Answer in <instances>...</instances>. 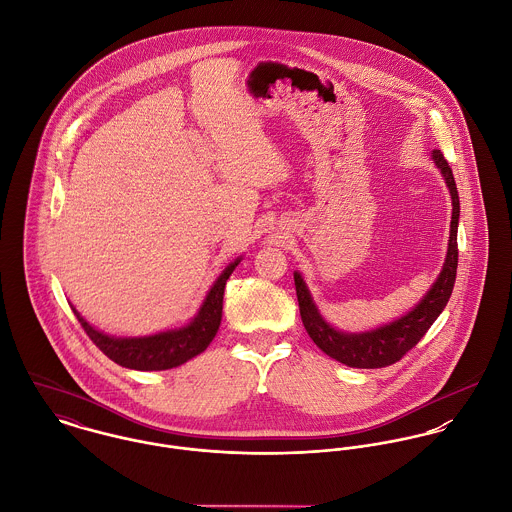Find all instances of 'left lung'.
<instances>
[{
  "label": "left lung",
  "instance_id": "left-lung-1",
  "mask_svg": "<svg viewBox=\"0 0 512 512\" xmlns=\"http://www.w3.org/2000/svg\"><path fill=\"white\" fill-rule=\"evenodd\" d=\"M432 159L436 167L442 171V176L452 194V226H450V243L444 269L436 283L426 292V296L402 318L363 334H345L332 328L318 312L306 284L300 273H294L296 296L300 306V318L312 341L332 359L340 361L347 367L357 369H379L400 361L424 334L436 322V318L446 308L452 290H454L455 273H457V222H459V196L455 188L454 172L442 151H434Z\"/></svg>",
  "mask_w": 512,
  "mask_h": 512
}]
</instances>
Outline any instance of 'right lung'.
Instances as JSON below:
<instances>
[{
	"mask_svg": "<svg viewBox=\"0 0 512 512\" xmlns=\"http://www.w3.org/2000/svg\"><path fill=\"white\" fill-rule=\"evenodd\" d=\"M239 261L241 259H235L233 263H229L226 271L210 288L194 320L188 326L178 330H169V332L145 336V338H114L98 332L76 312V308L72 310L80 326L88 334V338L94 341L96 347H100V351H104L117 365L127 369H137V371L172 369L200 355L210 345V341L214 340L222 322L224 288L228 283L229 275L239 265Z\"/></svg>",
	"mask_w": 512,
	"mask_h": 512,
	"instance_id": "1",
	"label": "right lung"
}]
</instances>
